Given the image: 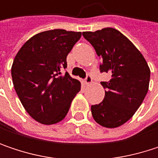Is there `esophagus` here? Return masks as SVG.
I'll return each instance as SVG.
<instances>
[{"mask_svg": "<svg viewBox=\"0 0 158 158\" xmlns=\"http://www.w3.org/2000/svg\"><path fill=\"white\" fill-rule=\"evenodd\" d=\"M84 82H85V84L86 85H89V84H91V82H92V79H91V77L89 75V76H87V78L85 79L84 80Z\"/></svg>", "mask_w": 158, "mask_h": 158, "instance_id": "esophagus-1", "label": "esophagus"}]
</instances>
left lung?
I'll list each match as a JSON object with an SVG mask.
<instances>
[{
  "label": "left lung",
  "mask_w": 158,
  "mask_h": 158,
  "mask_svg": "<svg viewBox=\"0 0 158 158\" xmlns=\"http://www.w3.org/2000/svg\"><path fill=\"white\" fill-rule=\"evenodd\" d=\"M82 35L102 60L101 72L111 74L109 81L101 82L105 96L101 103L91 105L92 117L103 127H119L142 104L149 88L150 69L141 52L118 30L107 27Z\"/></svg>",
  "instance_id": "1"
}]
</instances>
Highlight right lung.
<instances>
[{"label": "right lung", "mask_w": 158, "mask_h": 158, "mask_svg": "<svg viewBox=\"0 0 158 158\" xmlns=\"http://www.w3.org/2000/svg\"><path fill=\"white\" fill-rule=\"evenodd\" d=\"M81 37V32L63 29L38 33L16 54L12 78L16 93L27 113L36 122L50 125L62 121L81 84L68 72L67 56Z\"/></svg>", "instance_id": "obj_1"}]
</instances>
